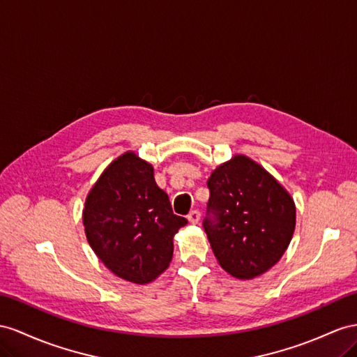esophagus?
<instances>
[{
	"instance_id": "esophagus-1",
	"label": "esophagus",
	"mask_w": 357,
	"mask_h": 357,
	"mask_svg": "<svg viewBox=\"0 0 357 357\" xmlns=\"http://www.w3.org/2000/svg\"><path fill=\"white\" fill-rule=\"evenodd\" d=\"M187 218H188V222L191 223V225H196V223H199V220H200V213L199 211H191L188 215H187Z\"/></svg>"
}]
</instances>
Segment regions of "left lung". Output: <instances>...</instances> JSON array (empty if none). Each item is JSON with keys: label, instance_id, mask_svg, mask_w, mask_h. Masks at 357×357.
<instances>
[{"label": "left lung", "instance_id": "obj_1", "mask_svg": "<svg viewBox=\"0 0 357 357\" xmlns=\"http://www.w3.org/2000/svg\"><path fill=\"white\" fill-rule=\"evenodd\" d=\"M204 227L220 267L249 280L278 264L296 229L288 190L255 160L236 153L208 178Z\"/></svg>", "mask_w": 357, "mask_h": 357}]
</instances>
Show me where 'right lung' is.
<instances>
[{
  "instance_id": "add662e5",
  "label": "right lung",
  "mask_w": 357,
  "mask_h": 357,
  "mask_svg": "<svg viewBox=\"0 0 357 357\" xmlns=\"http://www.w3.org/2000/svg\"><path fill=\"white\" fill-rule=\"evenodd\" d=\"M83 225L90 248L109 271L146 285L170 266L173 236L187 220L173 214L152 164L128 151L90 188Z\"/></svg>"
}]
</instances>
